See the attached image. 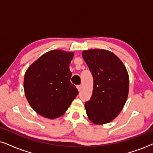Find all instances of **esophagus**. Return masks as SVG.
<instances>
[{"label": "esophagus", "instance_id": "34e87169", "mask_svg": "<svg viewBox=\"0 0 153 153\" xmlns=\"http://www.w3.org/2000/svg\"><path fill=\"white\" fill-rule=\"evenodd\" d=\"M77 89H78V91L80 92L81 91V89H82V85H77Z\"/></svg>", "mask_w": 153, "mask_h": 153}]
</instances>
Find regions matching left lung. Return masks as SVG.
I'll use <instances>...</instances> for the list:
<instances>
[{
    "label": "left lung",
    "instance_id": "8db88e82",
    "mask_svg": "<svg viewBox=\"0 0 153 153\" xmlns=\"http://www.w3.org/2000/svg\"><path fill=\"white\" fill-rule=\"evenodd\" d=\"M93 77L91 98L85 103L87 116L95 125L108 123L124 107L129 93V75L118 56L105 49L82 52Z\"/></svg>",
    "mask_w": 153,
    "mask_h": 153
}]
</instances>
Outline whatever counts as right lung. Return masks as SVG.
Segmentation results:
<instances>
[{"instance_id": "right-lung-1", "label": "right lung", "mask_w": 153, "mask_h": 153, "mask_svg": "<svg viewBox=\"0 0 153 153\" xmlns=\"http://www.w3.org/2000/svg\"><path fill=\"white\" fill-rule=\"evenodd\" d=\"M73 56L72 52L51 50L35 60L25 73V95L40 116L49 119L62 116L79 94L70 82Z\"/></svg>"}]
</instances>
